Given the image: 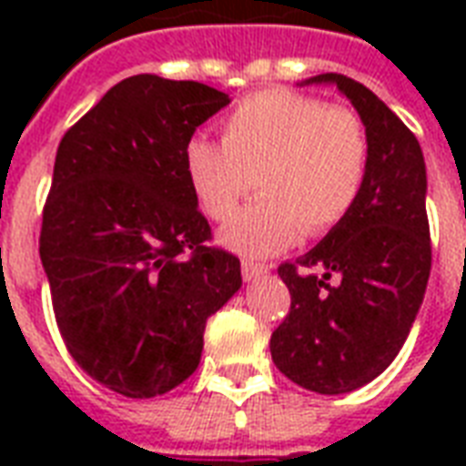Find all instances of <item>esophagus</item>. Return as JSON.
I'll use <instances>...</instances> for the list:
<instances>
[{"mask_svg": "<svg viewBox=\"0 0 466 466\" xmlns=\"http://www.w3.org/2000/svg\"><path fill=\"white\" fill-rule=\"evenodd\" d=\"M270 270V266H266V263H254V261H241V276H244V280H256V278L266 276Z\"/></svg>", "mask_w": 466, "mask_h": 466, "instance_id": "1", "label": "esophagus"}]
</instances>
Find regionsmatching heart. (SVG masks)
<instances>
[{
	"mask_svg": "<svg viewBox=\"0 0 466 466\" xmlns=\"http://www.w3.org/2000/svg\"><path fill=\"white\" fill-rule=\"evenodd\" d=\"M370 135L346 106L290 89L248 94L222 118V145L193 135L183 168L198 205L227 222L258 186L261 198L225 227L222 241L248 256L280 254L302 232L321 237L360 200Z\"/></svg>",
	"mask_w": 466,
	"mask_h": 466,
	"instance_id": "heart-1",
	"label": "heart"
}]
</instances>
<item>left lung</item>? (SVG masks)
Returning a JSON list of instances; mask_svg holds the SVG:
<instances>
[{
    "label": "left lung",
    "instance_id": "8db88e82",
    "mask_svg": "<svg viewBox=\"0 0 466 466\" xmlns=\"http://www.w3.org/2000/svg\"><path fill=\"white\" fill-rule=\"evenodd\" d=\"M370 135V174L360 200L298 263H280L290 311L270 336L288 380L317 394H346L390 368L426 295L431 227L426 161L416 135L368 86L326 72Z\"/></svg>",
    "mask_w": 466,
    "mask_h": 466
}]
</instances>
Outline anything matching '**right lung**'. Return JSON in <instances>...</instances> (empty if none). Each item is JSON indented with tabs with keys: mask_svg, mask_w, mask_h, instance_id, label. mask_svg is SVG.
<instances>
[{
	"mask_svg": "<svg viewBox=\"0 0 466 466\" xmlns=\"http://www.w3.org/2000/svg\"><path fill=\"white\" fill-rule=\"evenodd\" d=\"M227 104L208 84L127 76L57 147L40 227L55 321L76 365L123 397L188 380L208 317L241 288L183 168L186 142Z\"/></svg>",
	"mask_w": 466,
	"mask_h": 466,
	"instance_id": "1",
	"label": "right lung"
}]
</instances>
